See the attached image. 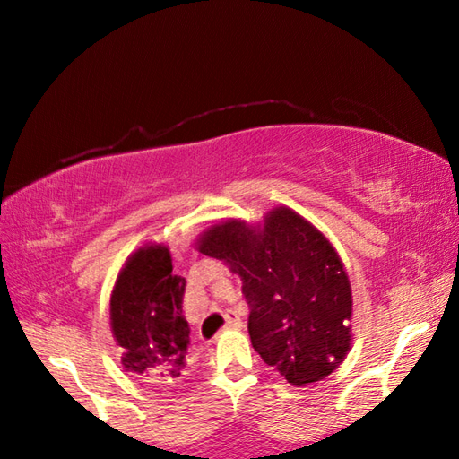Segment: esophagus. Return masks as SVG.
Instances as JSON below:
<instances>
[{
    "label": "esophagus",
    "mask_w": 459,
    "mask_h": 459,
    "mask_svg": "<svg viewBox=\"0 0 459 459\" xmlns=\"http://www.w3.org/2000/svg\"><path fill=\"white\" fill-rule=\"evenodd\" d=\"M224 319H227V325H224V329H240L242 327V321L237 316V311H229Z\"/></svg>",
    "instance_id": "34e87169"
}]
</instances>
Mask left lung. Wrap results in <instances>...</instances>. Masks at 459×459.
I'll list each match as a JSON object with an SVG mask.
<instances>
[{"mask_svg":"<svg viewBox=\"0 0 459 459\" xmlns=\"http://www.w3.org/2000/svg\"><path fill=\"white\" fill-rule=\"evenodd\" d=\"M199 252L242 280L252 347L290 385L325 378L351 349L353 294L329 238L290 207L250 224L227 219L203 230Z\"/></svg>","mask_w":459,"mask_h":459,"instance_id":"left-lung-1","label":"left lung"}]
</instances>
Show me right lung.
Masks as SVG:
<instances>
[{"label": "right lung", "instance_id": "right-lung-1", "mask_svg": "<svg viewBox=\"0 0 459 459\" xmlns=\"http://www.w3.org/2000/svg\"><path fill=\"white\" fill-rule=\"evenodd\" d=\"M185 278L173 274L169 248L148 242L126 258L110 296V329L122 365L169 386L183 377L191 345L183 317Z\"/></svg>", "mask_w": 459, "mask_h": 459}]
</instances>
